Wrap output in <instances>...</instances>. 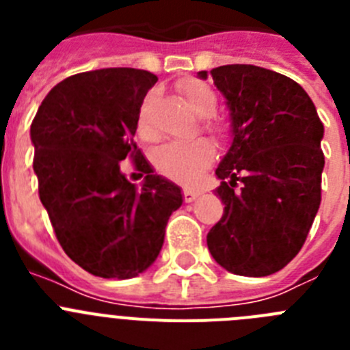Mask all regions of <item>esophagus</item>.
Here are the masks:
<instances>
[{
    "label": "esophagus",
    "mask_w": 350,
    "mask_h": 350,
    "mask_svg": "<svg viewBox=\"0 0 350 350\" xmlns=\"http://www.w3.org/2000/svg\"><path fill=\"white\" fill-rule=\"evenodd\" d=\"M200 191H194V189H184V202L185 203H191L194 202L198 196H200Z\"/></svg>",
    "instance_id": "1"
}]
</instances>
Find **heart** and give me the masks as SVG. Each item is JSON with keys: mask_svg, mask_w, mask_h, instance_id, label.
<instances>
[{"mask_svg": "<svg viewBox=\"0 0 350 350\" xmlns=\"http://www.w3.org/2000/svg\"><path fill=\"white\" fill-rule=\"evenodd\" d=\"M178 92L200 119H210L217 110V96L213 94L206 83L200 80H182L178 83ZM150 103H152V96H148L144 101L138 116V133L144 138L150 137V129H148ZM206 131L212 133L213 137H221L222 133L221 128L215 126H206ZM213 159H215V150L212 145L208 142L198 140L191 144H170L161 147L154 154V166L163 177L177 184L191 185L202 178L203 172L212 165Z\"/></svg>", "mask_w": 350, "mask_h": 350, "instance_id": "obj_1", "label": "heart"}]
</instances>
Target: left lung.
<instances>
[{
  "instance_id": "obj_1",
  "label": "left lung",
  "mask_w": 350,
  "mask_h": 350,
  "mask_svg": "<svg viewBox=\"0 0 350 350\" xmlns=\"http://www.w3.org/2000/svg\"><path fill=\"white\" fill-rule=\"evenodd\" d=\"M210 77L230 108L231 145L215 170L224 213L206 245L224 270L267 277L298 254L319 210L324 126L305 89L277 71L226 64Z\"/></svg>"
}]
</instances>
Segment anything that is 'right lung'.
I'll return each instance as SVG.
<instances>
[{"mask_svg": "<svg viewBox=\"0 0 350 350\" xmlns=\"http://www.w3.org/2000/svg\"><path fill=\"white\" fill-rule=\"evenodd\" d=\"M150 71L103 68L68 77L31 124L42 205L71 261L96 277L133 279L157 259L182 189L156 175L133 137ZM129 155L148 173L140 190L120 170Z\"/></svg>", "mask_w": 350, "mask_h": 350, "instance_id": "add662e5", "label": "right lung"}]
</instances>
